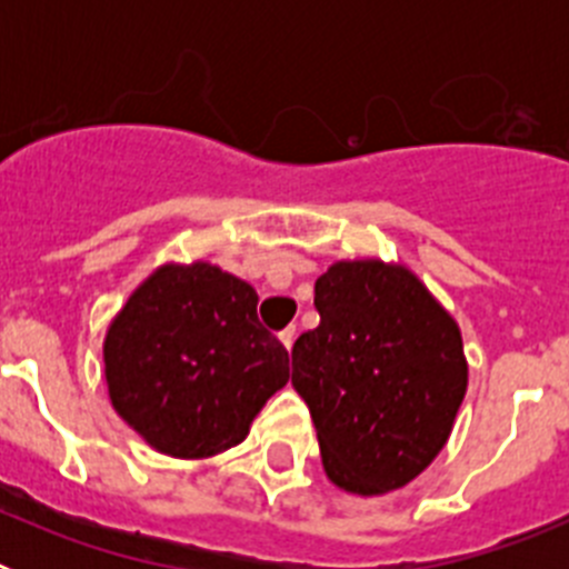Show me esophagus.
Masks as SVG:
<instances>
[{
    "label": "esophagus",
    "mask_w": 569,
    "mask_h": 569,
    "mask_svg": "<svg viewBox=\"0 0 569 569\" xmlns=\"http://www.w3.org/2000/svg\"><path fill=\"white\" fill-rule=\"evenodd\" d=\"M281 345L288 347V350H293V341H296V328H288V330H281L279 333Z\"/></svg>",
    "instance_id": "34e87169"
}]
</instances>
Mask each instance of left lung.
I'll return each mask as SVG.
<instances>
[{"mask_svg":"<svg viewBox=\"0 0 569 569\" xmlns=\"http://www.w3.org/2000/svg\"><path fill=\"white\" fill-rule=\"evenodd\" d=\"M321 321L293 345L321 465L339 490L385 496L425 472L467 393L461 330L401 261H333L316 279Z\"/></svg>","mask_w":569,"mask_h":569,"instance_id":"obj_1","label":"left lung"}]
</instances>
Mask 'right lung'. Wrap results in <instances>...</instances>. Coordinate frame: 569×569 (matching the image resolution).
<instances>
[{"instance_id": "obj_1", "label": "right lung", "mask_w": 569, "mask_h": 569, "mask_svg": "<svg viewBox=\"0 0 569 569\" xmlns=\"http://www.w3.org/2000/svg\"><path fill=\"white\" fill-rule=\"evenodd\" d=\"M256 305L248 281L219 264L164 261L110 319L108 399L156 453H224L288 385V350L261 328Z\"/></svg>"}]
</instances>
